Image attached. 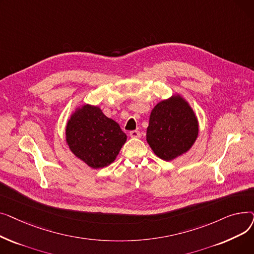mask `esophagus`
I'll list each match as a JSON object with an SVG mask.
<instances>
[{
  "instance_id": "esophagus-1",
  "label": "esophagus",
  "mask_w": 254,
  "mask_h": 254,
  "mask_svg": "<svg viewBox=\"0 0 254 254\" xmlns=\"http://www.w3.org/2000/svg\"><path fill=\"white\" fill-rule=\"evenodd\" d=\"M129 137L130 138H141V132L139 130H130Z\"/></svg>"
}]
</instances>
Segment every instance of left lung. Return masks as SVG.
Returning a JSON list of instances; mask_svg holds the SVG:
<instances>
[{"label":"left lung","instance_id":"1","mask_svg":"<svg viewBox=\"0 0 254 254\" xmlns=\"http://www.w3.org/2000/svg\"><path fill=\"white\" fill-rule=\"evenodd\" d=\"M198 130L191 106L176 93L158 102L151 110L146 140L155 155L170 162L192 147Z\"/></svg>","mask_w":254,"mask_h":254}]
</instances>
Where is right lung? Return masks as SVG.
<instances>
[{
	"label": "right lung",
	"instance_id": "right-lung-1",
	"mask_svg": "<svg viewBox=\"0 0 254 254\" xmlns=\"http://www.w3.org/2000/svg\"><path fill=\"white\" fill-rule=\"evenodd\" d=\"M127 141V135L99 106L77 107L65 126V143L71 152L92 169L112 164Z\"/></svg>",
	"mask_w": 254,
	"mask_h": 254
}]
</instances>
